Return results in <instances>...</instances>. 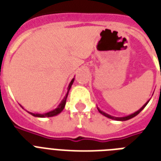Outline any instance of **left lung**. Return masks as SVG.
I'll use <instances>...</instances> for the list:
<instances>
[{
	"instance_id": "obj_1",
	"label": "left lung",
	"mask_w": 161,
	"mask_h": 161,
	"mask_svg": "<svg viewBox=\"0 0 161 161\" xmlns=\"http://www.w3.org/2000/svg\"><path fill=\"white\" fill-rule=\"evenodd\" d=\"M149 101H150V100H149ZM149 101H147V102H146V103H145V104L142 106V107L140 108V109L138 110V111H136V112L134 113V114H132L128 115V116H125V117H119H119H114V116H111V115L108 114H106V113L103 112V111H101V110L99 109L98 108V112L100 113V114H102L104 115L105 117L108 118V119H114V120H119V121H125V120L130 119H132V118H134L135 116H136L137 114H140V113L141 112V111H142L144 108H145V106L147 105V103H149Z\"/></svg>"
}]
</instances>
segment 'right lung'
Listing matches in <instances>:
<instances>
[{
	"label": "right lung",
	"mask_w": 161,
	"mask_h": 161,
	"mask_svg": "<svg viewBox=\"0 0 161 161\" xmlns=\"http://www.w3.org/2000/svg\"><path fill=\"white\" fill-rule=\"evenodd\" d=\"M73 81H74V78H73V79H72V81L70 82V83H69V85H68V92H67V93H66L65 97H64V98L63 99V101L61 102L60 104L58 106V108H55V109H53V110H52V111H50V112H48V113H46V114H33V113H31V112H29V114H31L32 116H35V117H39V118L53 117V116H55V115H58V114H60V113L63 110L64 107H65L66 100H67V98H68V92H69V90H70V88H71V87H72V84H73Z\"/></svg>",
	"instance_id": "add662e5"
}]
</instances>
